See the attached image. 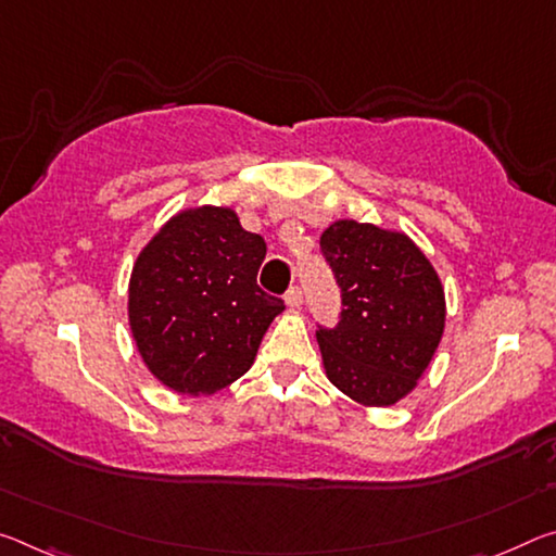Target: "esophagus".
I'll return each instance as SVG.
<instances>
[{
	"mask_svg": "<svg viewBox=\"0 0 556 556\" xmlns=\"http://www.w3.org/2000/svg\"><path fill=\"white\" fill-rule=\"evenodd\" d=\"M285 302H287V306H292V309H299V306H302V302H304L302 289L289 287V292L285 294Z\"/></svg>",
	"mask_w": 556,
	"mask_h": 556,
	"instance_id": "obj_1",
	"label": "esophagus"
}]
</instances>
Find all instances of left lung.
Instances as JSON below:
<instances>
[{
	"label": "left lung",
	"instance_id": "1",
	"mask_svg": "<svg viewBox=\"0 0 556 556\" xmlns=\"http://www.w3.org/2000/svg\"><path fill=\"white\" fill-rule=\"evenodd\" d=\"M319 244L343 306L333 329L316 331L326 376L361 405L399 403L443 339L438 271L408 235L356 219L331 223Z\"/></svg>",
	"mask_w": 556,
	"mask_h": 556
}]
</instances>
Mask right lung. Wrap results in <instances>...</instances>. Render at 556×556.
Returning <instances> with one entry per match:
<instances>
[{
  "label": "right lung",
  "instance_id": "obj_1",
  "mask_svg": "<svg viewBox=\"0 0 556 556\" xmlns=\"http://www.w3.org/2000/svg\"><path fill=\"white\" fill-rule=\"evenodd\" d=\"M267 244L230 207L182 210L138 254L128 321L138 354L170 391L215 393L252 366L285 302L257 285Z\"/></svg>",
  "mask_w": 556,
  "mask_h": 556
}]
</instances>
